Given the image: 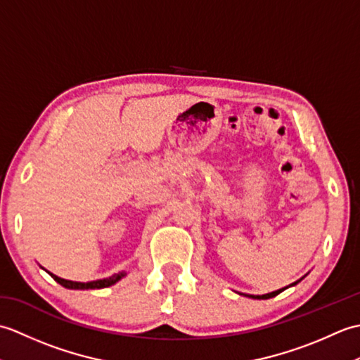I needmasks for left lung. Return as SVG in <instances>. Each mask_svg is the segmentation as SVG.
<instances>
[{"instance_id": "8db88e82", "label": "left lung", "mask_w": 360, "mask_h": 360, "mask_svg": "<svg viewBox=\"0 0 360 360\" xmlns=\"http://www.w3.org/2000/svg\"><path fill=\"white\" fill-rule=\"evenodd\" d=\"M300 281V280H298ZM298 281H295V283H292V285H289V286H295ZM285 289H288V286L286 288H281V289H278V290H274V292H269V294H263V295H252V294H241V295H246V297H250V298H257V300H266V298H272V297H275V295H278L280 292H283V290Z\"/></svg>"}]
</instances>
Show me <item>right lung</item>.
<instances>
[{"instance_id":"obj_1","label":"right lung","mask_w":360,"mask_h":360,"mask_svg":"<svg viewBox=\"0 0 360 360\" xmlns=\"http://www.w3.org/2000/svg\"><path fill=\"white\" fill-rule=\"evenodd\" d=\"M44 269V267H43ZM46 271V269H44ZM48 272L51 277L56 280L57 283H60V285L68 288V289H102V288H108V286H112L114 283H117L122 277H125V272H119V274H114L111 275V277L108 278H103V280H96V281H88V283H80V281H71V280H65V278H60L57 277V275L51 274L49 271Z\"/></svg>"}]
</instances>
